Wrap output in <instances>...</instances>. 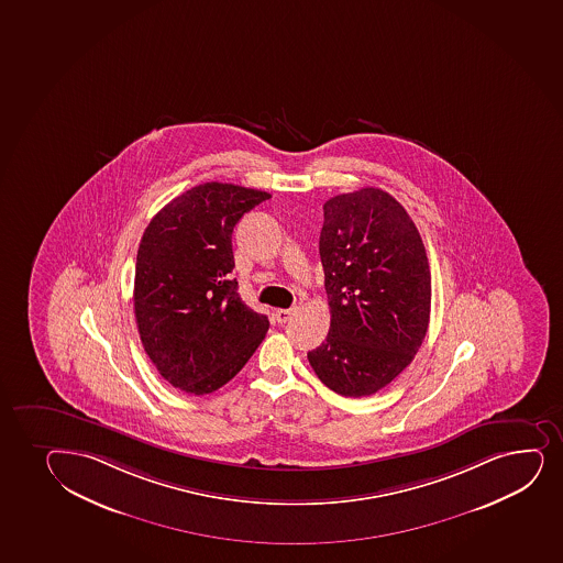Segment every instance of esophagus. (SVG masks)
Returning a JSON list of instances; mask_svg holds the SVG:
<instances>
[{
  "label": "esophagus",
  "mask_w": 563,
  "mask_h": 563,
  "mask_svg": "<svg viewBox=\"0 0 563 563\" xmlns=\"http://www.w3.org/2000/svg\"><path fill=\"white\" fill-rule=\"evenodd\" d=\"M296 312H297V309L275 310V320H277L278 323L290 322L291 318H294V314H296Z\"/></svg>",
  "instance_id": "34e87169"
}]
</instances>
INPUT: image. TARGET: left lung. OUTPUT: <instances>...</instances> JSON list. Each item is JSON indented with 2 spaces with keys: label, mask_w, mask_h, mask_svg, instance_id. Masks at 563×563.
I'll return each mask as SVG.
<instances>
[{
  "label": "left lung",
  "mask_w": 563,
  "mask_h": 563,
  "mask_svg": "<svg viewBox=\"0 0 563 563\" xmlns=\"http://www.w3.org/2000/svg\"><path fill=\"white\" fill-rule=\"evenodd\" d=\"M320 258L331 328L307 354L322 384L368 397L391 384L423 344L430 269L406 209L374 187L323 203Z\"/></svg>",
  "instance_id": "1"
}]
</instances>
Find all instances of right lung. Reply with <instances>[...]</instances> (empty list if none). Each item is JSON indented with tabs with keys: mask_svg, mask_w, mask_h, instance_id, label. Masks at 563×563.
Instances as JSON below:
<instances>
[{
	"mask_svg": "<svg viewBox=\"0 0 563 563\" xmlns=\"http://www.w3.org/2000/svg\"><path fill=\"white\" fill-rule=\"evenodd\" d=\"M272 195L198 185L153 217L140 241L134 317L140 341L172 386L206 395L228 384L264 341L269 320L241 301L232 234Z\"/></svg>",
	"mask_w": 563,
	"mask_h": 563,
	"instance_id": "obj_1",
	"label": "right lung"
}]
</instances>
